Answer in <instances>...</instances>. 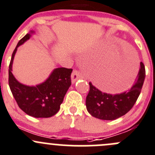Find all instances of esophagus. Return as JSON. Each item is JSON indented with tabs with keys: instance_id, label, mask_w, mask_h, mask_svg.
Wrapping results in <instances>:
<instances>
[{
	"instance_id": "34e87169",
	"label": "esophagus",
	"mask_w": 155,
	"mask_h": 155,
	"mask_svg": "<svg viewBox=\"0 0 155 155\" xmlns=\"http://www.w3.org/2000/svg\"><path fill=\"white\" fill-rule=\"evenodd\" d=\"M82 78V75H81L80 71L79 70H74L71 75V81L72 83H74L76 81H77L79 79Z\"/></svg>"
}]
</instances>
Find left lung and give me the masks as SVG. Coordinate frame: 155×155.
Returning <instances> with one entry per match:
<instances>
[{
  "mask_svg": "<svg viewBox=\"0 0 155 155\" xmlns=\"http://www.w3.org/2000/svg\"><path fill=\"white\" fill-rule=\"evenodd\" d=\"M145 77V66L141 62L137 80L127 92L118 94L104 93L89 82L90 90L85 101L87 112L95 118L109 121L124 115L132 109L138 99Z\"/></svg>",
  "mask_w": 155,
  "mask_h": 155,
  "instance_id": "left-lung-1",
  "label": "left lung"
}]
</instances>
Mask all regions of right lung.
Masks as SVG:
<instances>
[{"label": "right lung", "mask_w": 155, "mask_h": 155, "mask_svg": "<svg viewBox=\"0 0 155 155\" xmlns=\"http://www.w3.org/2000/svg\"><path fill=\"white\" fill-rule=\"evenodd\" d=\"M34 31L19 40L13 51L9 66V85L20 109L34 118H49L60 109L65 94L71 85L72 69L55 68L43 83L35 86L21 84L12 73V62L18 46L29 40Z\"/></svg>", "instance_id": "obj_1"}]
</instances>
